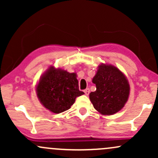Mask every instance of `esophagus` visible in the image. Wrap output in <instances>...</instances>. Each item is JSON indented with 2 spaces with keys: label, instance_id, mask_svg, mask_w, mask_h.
<instances>
[{
  "label": "esophagus",
  "instance_id": "obj_1",
  "mask_svg": "<svg viewBox=\"0 0 158 158\" xmlns=\"http://www.w3.org/2000/svg\"><path fill=\"white\" fill-rule=\"evenodd\" d=\"M84 92H85V95H89V94H90V89L89 88H86V89H85V90H84Z\"/></svg>",
  "mask_w": 158,
  "mask_h": 158
}]
</instances>
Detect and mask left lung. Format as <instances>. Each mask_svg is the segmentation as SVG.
Wrapping results in <instances>:
<instances>
[{
	"instance_id": "obj_1",
	"label": "left lung",
	"mask_w": 158,
	"mask_h": 158,
	"mask_svg": "<svg viewBox=\"0 0 158 158\" xmlns=\"http://www.w3.org/2000/svg\"><path fill=\"white\" fill-rule=\"evenodd\" d=\"M97 90L89 97L96 110L103 115H112L124 107L128 99L130 87L126 77L118 68L101 64L93 78Z\"/></svg>"
}]
</instances>
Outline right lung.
Segmentation results:
<instances>
[{"mask_svg":"<svg viewBox=\"0 0 158 158\" xmlns=\"http://www.w3.org/2000/svg\"><path fill=\"white\" fill-rule=\"evenodd\" d=\"M36 93L41 104L55 114L70 109L76 98L84 94L79 89L77 74L52 66L41 77Z\"/></svg>","mask_w":158,"mask_h":158,"instance_id":"right-lung-1","label":"right lung"}]
</instances>
